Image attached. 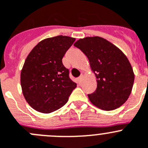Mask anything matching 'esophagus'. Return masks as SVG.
Returning <instances> with one entry per match:
<instances>
[{"label":"esophagus","instance_id":"1","mask_svg":"<svg viewBox=\"0 0 148 148\" xmlns=\"http://www.w3.org/2000/svg\"><path fill=\"white\" fill-rule=\"evenodd\" d=\"M81 79H82V75H81V76H79V77H78V83H81Z\"/></svg>","mask_w":148,"mask_h":148}]
</instances>
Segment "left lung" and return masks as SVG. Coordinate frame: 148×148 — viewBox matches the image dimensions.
I'll return each instance as SVG.
<instances>
[{
    "instance_id": "8db88e82",
    "label": "left lung",
    "mask_w": 148,
    "mask_h": 148,
    "mask_svg": "<svg viewBox=\"0 0 148 148\" xmlns=\"http://www.w3.org/2000/svg\"><path fill=\"white\" fill-rule=\"evenodd\" d=\"M74 46L87 56L97 78V88L88 95L99 108L111 111L121 106L129 97L134 74L128 58L110 42L99 36L80 39Z\"/></svg>"
}]
</instances>
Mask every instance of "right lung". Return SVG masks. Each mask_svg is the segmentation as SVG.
Wrapping results in <instances>:
<instances>
[{
    "instance_id": "1",
    "label": "right lung",
    "mask_w": 148,
    "mask_h": 148,
    "mask_svg": "<svg viewBox=\"0 0 148 148\" xmlns=\"http://www.w3.org/2000/svg\"><path fill=\"white\" fill-rule=\"evenodd\" d=\"M75 40L62 35L47 38L38 43L27 56L20 84L25 99L37 112L48 114L62 108L76 87L62 63Z\"/></svg>"
}]
</instances>
